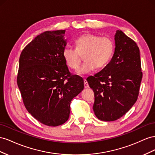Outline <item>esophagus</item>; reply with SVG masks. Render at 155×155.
I'll return each mask as SVG.
<instances>
[{"label": "esophagus", "instance_id": "esophagus-1", "mask_svg": "<svg viewBox=\"0 0 155 155\" xmlns=\"http://www.w3.org/2000/svg\"><path fill=\"white\" fill-rule=\"evenodd\" d=\"M84 87L85 88L89 87V84H88L87 81L86 80V79H84Z\"/></svg>", "mask_w": 155, "mask_h": 155}]
</instances>
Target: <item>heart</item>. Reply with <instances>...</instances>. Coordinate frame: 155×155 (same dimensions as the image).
Wrapping results in <instances>:
<instances>
[{
	"label": "heart",
	"instance_id": "heart-1",
	"mask_svg": "<svg viewBox=\"0 0 155 155\" xmlns=\"http://www.w3.org/2000/svg\"><path fill=\"white\" fill-rule=\"evenodd\" d=\"M74 45L75 49L65 47L62 56L65 64L73 70L78 68L84 56L86 61L78 70L80 74L90 73L96 67H104L111 60L115 48L112 38L94 33H86L78 37Z\"/></svg>",
	"mask_w": 155,
	"mask_h": 155
}]
</instances>
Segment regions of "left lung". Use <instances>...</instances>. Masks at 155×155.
I'll list each match as a JSON object with an SVG mask.
<instances>
[{
  "instance_id": "obj_1",
  "label": "left lung",
  "mask_w": 155,
  "mask_h": 155,
  "mask_svg": "<svg viewBox=\"0 0 155 155\" xmlns=\"http://www.w3.org/2000/svg\"><path fill=\"white\" fill-rule=\"evenodd\" d=\"M115 52L100 72L87 78L94 92V113L101 121L121 117L138 99L142 78L140 49L121 30L115 35Z\"/></svg>"
}]
</instances>
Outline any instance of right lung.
Masks as SVG:
<instances>
[{
    "instance_id": "right-lung-1",
    "label": "right lung",
    "mask_w": 155,
    "mask_h": 155,
    "mask_svg": "<svg viewBox=\"0 0 155 155\" xmlns=\"http://www.w3.org/2000/svg\"><path fill=\"white\" fill-rule=\"evenodd\" d=\"M65 30L46 31L22 51L17 83L25 107L43 124L56 127L68 121L71 101L84 89V81L71 73L62 52Z\"/></svg>"
}]
</instances>
